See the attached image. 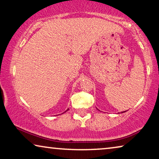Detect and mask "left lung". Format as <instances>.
<instances>
[{"instance_id":"left-lung-1","label":"left lung","mask_w":159,"mask_h":159,"mask_svg":"<svg viewBox=\"0 0 159 159\" xmlns=\"http://www.w3.org/2000/svg\"><path fill=\"white\" fill-rule=\"evenodd\" d=\"M125 111H122V112H121V113H124V112H125Z\"/></svg>"}]
</instances>
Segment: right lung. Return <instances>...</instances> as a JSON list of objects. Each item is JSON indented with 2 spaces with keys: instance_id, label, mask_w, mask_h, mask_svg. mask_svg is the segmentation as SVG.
<instances>
[{
  "instance_id": "obj_1",
  "label": "right lung",
  "mask_w": 159,
  "mask_h": 159,
  "mask_svg": "<svg viewBox=\"0 0 159 159\" xmlns=\"http://www.w3.org/2000/svg\"><path fill=\"white\" fill-rule=\"evenodd\" d=\"M67 110H68V109H67Z\"/></svg>"
}]
</instances>
